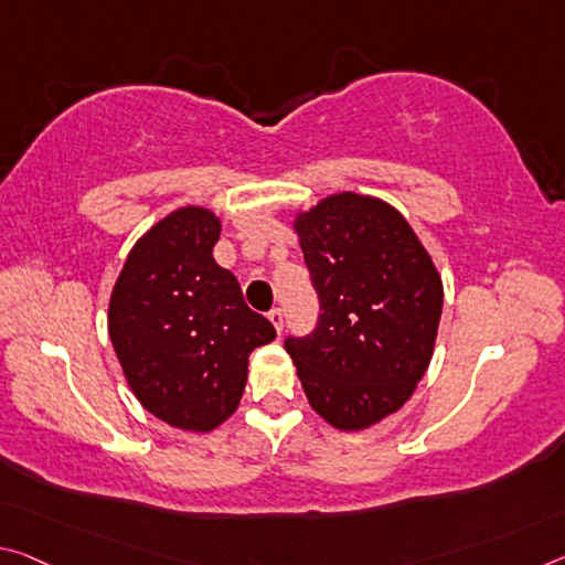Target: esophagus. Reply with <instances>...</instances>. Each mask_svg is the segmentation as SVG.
Instances as JSON below:
<instances>
[{
    "label": "esophagus",
    "mask_w": 565,
    "mask_h": 565,
    "mask_svg": "<svg viewBox=\"0 0 565 565\" xmlns=\"http://www.w3.org/2000/svg\"><path fill=\"white\" fill-rule=\"evenodd\" d=\"M268 319H271L274 329L281 334V329H284V311L281 309H271V311H268Z\"/></svg>",
    "instance_id": "34e87169"
}]
</instances>
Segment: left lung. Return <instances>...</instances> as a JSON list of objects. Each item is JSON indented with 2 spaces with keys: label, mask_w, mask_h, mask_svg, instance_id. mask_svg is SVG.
<instances>
[{
  "label": "left lung",
  "mask_w": 565,
  "mask_h": 565,
  "mask_svg": "<svg viewBox=\"0 0 565 565\" xmlns=\"http://www.w3.org/2000/svg\"><path fill=\"white\" fill-rule=\"evenodd\" d=\"M321 315L286 339L311 409L342 433L395 415L435 352L443 276L407 218L374 195L331 193L291 221Z\"/></svg>",
  "instance_id": "8db88e82"
}]
</instances>
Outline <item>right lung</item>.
Segmentation results:
<instances>
[{"mask_svg": "<svg viewBox=\"0 0 565 565\" xmlns=\"http://www.w3.org/2000/svg\"><path fill=\"white\" fill-rule=\"evenodd\" d=\"M221 218L183 205L132 244L107 307L125 382L150 415L183 433H213L238 409L248 354L274 342L236 276L216 264Z\"/></svg>", "mask_w": 565, "mask_h": 565, "instance_id": "add662e5", "label": "right lung"}]
</instances>
